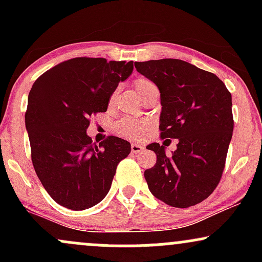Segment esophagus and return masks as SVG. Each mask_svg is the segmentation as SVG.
Returning <instances> with one entry per match:
<instances>
[{
    "label": "esophagus",
    "instance_id": "obj_1",
    "mask_svg": "<svg viewBox=\"0 0 262 262\" xmlns=\"http://www.w3.org/2000/svg\"><path fill=\"white\" fill-rule=\"evenodd\" d=\"M130 149H132V152H134V154H139V152H141L144 150V146L134 143V144H132Z\"/></svg>",
    "mask_w": 262,
    "mask_h": 262
}]
</instances>
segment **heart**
<instances>
[{
    "instance_id": "heart-1",
    "label": "heart",
    "mask_w": 262,
    "mask_h": 262,
    "mask_svg": "<svg viewBox=\"0 0 262 262\" xmlns=\"http://www.w3.org/2000/svg\"><path fill=\"white\" fill-rule=\"evenodd\" d=\"M148 85H151V82L146 79H137L134 81V87L137 89L138 93ZM114 129L122 137L129 138V139H139L148 129V123L141 121V119L124 117V118L117 121L116 124H114Z\"/></svg>"
}]
</instances>
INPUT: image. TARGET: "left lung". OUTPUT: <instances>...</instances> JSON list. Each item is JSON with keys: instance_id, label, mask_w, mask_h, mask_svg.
Listing matches in <instances>:
<instances>
[{"instance_id": "8db88e82", "label": "left lung", "mask_w": 262, "mask_h": 262, "mask_svg": "<svg viewBox=\"0 0 262 262\" xmlns=\"http://www.w3.org/2000/svg\"><path fill=\"white\" fill-rule=\"evenodd\" d=\"M160 91L162 139H177L169 156L152 143L156 164L144 177L158 200L187 208L210 196L221 181L234 121L231 95L214 74L179 59L134 62Z\"/></svg>"}]
</instances>
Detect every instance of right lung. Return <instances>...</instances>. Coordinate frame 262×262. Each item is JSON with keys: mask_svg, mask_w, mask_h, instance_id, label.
I'll list each match as a JSON object with an SVG mask.
<instances>
[{"mask_svg": "<svg viewBox=\"0 0 262 262\" xmlns=\"http://www.w3.org/2000/svg\"><path fill=\"white\" fill-rule=\"evenodd\" d=\"M133 61L74 58L39 76L28 95L26 128L32 162L50 197L65 208L87 209L110 191L130 144L108 137L96 145L90 117L106 112L111 96L133 71Z\"/></svg>", "mask_w": 262, "mask_h": 262, "instance_id": "obj_1", "label": "right lung"}]
</instances>
